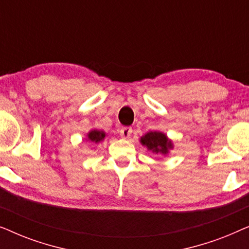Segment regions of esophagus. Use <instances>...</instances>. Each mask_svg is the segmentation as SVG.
I'll list each match as a JSON object with an SVG mask.
<instances>
[{"label":"esophagus","instance_id":"esophagus-1","mask_svg":"<svg viewBox=\"0 0 249 249\" xmlns=\"http://www.w3.org/2000/svg\"><path fill=\"white\" fill-rule=\"evenodd\" d=\"M119 132H120L121 137L128 138L130 137V135L132 134V129L130 127H122L120 130H119Z\"/></svg>","mask_w":249,"mask_h":249}]
</instances>
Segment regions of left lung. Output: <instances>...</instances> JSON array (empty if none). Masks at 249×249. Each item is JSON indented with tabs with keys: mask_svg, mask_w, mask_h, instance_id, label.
<instances>
[{
	"mask_svg": "<svg viewBox=\"0 0 249 249\" xmlns=\"http://www.w3.org/2000/svg\"><path fill=\"white\" fill-rule=\"evenodd\" d=\"M141 142L148 148V151H152L156 154L160 153V154L165 155L169 153V149L172 148V142L169 141L164 134L159 131L147 132L145 136H142Z\"/></svg>",
	"mask_w": 249,
	"mask_h": 249,
	"instance_id": "8db88e82",
	"label": "left lung"
}]
</instances>
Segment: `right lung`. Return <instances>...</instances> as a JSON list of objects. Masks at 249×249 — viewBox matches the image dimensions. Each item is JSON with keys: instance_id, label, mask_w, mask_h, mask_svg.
<instances>
[{"instance_id": "obj_1", "label": "right lung", "mask_w": 249, "mask_h": 249, "mask_svg": "<svg viewBox=\"0 0 249 249\" xmlns=\"http://www.w3.org/2000/svg\"><path fill=\"white\" fill-rule=\"evenodd\" d=\"M105 138V132L100 131V130H91L89 134H88V141L91 142H95V144H98Z\"/></svg>"}]
</instances>
